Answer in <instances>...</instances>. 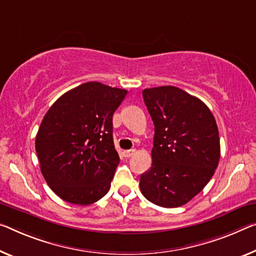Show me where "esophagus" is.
Segmentation results:
<instances>
[{
    "label": "esophagus",
    "instance_id": "1",
    "mask_svg": "<svg viewBox=\"0 0 256 256\" xmlns=\"http://www.w3.org/2000/svg\"><path fill=\"white\" fill-rule=\"evenodd\" d=\"M135 152H136V150H124L122 153H124V156H126V158H130V156H132V154H135Z\"/></svg>",
    "mask_w": 256,
    "mask_h": 256
}]
</instances>
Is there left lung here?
Masks as SVG:
<instances>
[{
  "instance_id": "left-lung-1",
  "label": "left lung",
  "mask_w": 256,
  "mask_h": 256,
  "mask_svg": "<svg viewBox=\"0 0 256 256\" xmlns=\"http://www.w3.org/2000/svg\"><path fill=\"white\" fill-rule=\"evenodd\" d=\"M154 124L152 166L142 174L140 188L148 202L175 208L199 194L220 160V137L207 105L172 86L143 90Z\"/></svg>"
}]
</instances>
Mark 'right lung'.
Segmentation results:
<instances>
[{
  "mask_svg": "<svg viewBox=\"0 0 256 256\" xmlns=\"http://www.w3.org/2000/svg\"><path fill=\"white\" fill-rule=\"evenodd\" d=\"M127 92L87 82L62 95L43 118L35 150L46 182L65 202L86 206L108 192L120 162L112 118Z\"/></svg>",
  "mask_w": 256,
  "mask_h": 256,
  "instance_id": "1",
  "label": "right lung"
}]
</instances>
